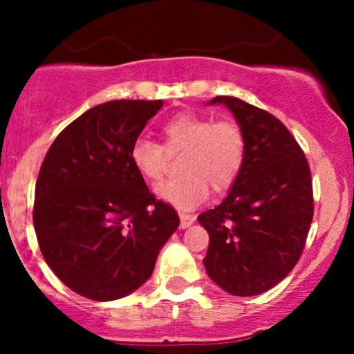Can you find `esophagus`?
<instances>
[{
	"label": "esophagus",
	"mask_w": 354,
	"mask_h": 354,
	"mask_svg": "<svg viewBox=\"0 0 354 354\" xmlns=\"http://www.w3.org/2000/svg\"><path fill=\"white\" fill-rule=\"evenodd\" d=\"M180 219H181L180 226H181L183 230H186V228H189L191 225H193V223H194V219H196V218H194L193 214H186V213H181V214H180Z\"/></svg>",
	"instance_id": "34e87169"
}]
</instances>
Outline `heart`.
I'll return each mask as SVG.
<instances>
[{"instance_id":"heart-1","label":"heart","mask_w":354,"mask_h":354,"mask_svg":"<svg viewBox=\"0 0 354 354\" xmlns=\"http://www.w3.org/2000/svg\"><path fill=\"white\" fill-rule=\"evenodd\" d=\"M165 145L136 138L129 148L133 168L146 181L158 183L166 171L168 151H186L181 171L188 176L158 186L161 200L178 209H193L214 191H226L241 174L246 160V136L233 120H216L194 111H181L163 124Z\"/></svg>"}]
</instances>
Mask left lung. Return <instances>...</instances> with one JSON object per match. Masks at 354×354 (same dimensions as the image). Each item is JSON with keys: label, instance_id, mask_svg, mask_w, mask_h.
<instances>
[{"label": "left lung", "instance_id": "1", "mask_svg": "<svg viewBox=\"0 0 354 354\" xmlns=\"http://www.w3.org/2000/svg\"><path fill=\"white\" fill-rule=\"evenodd\" d=\"M211 103L231 109L246 136V160L230 194L198 216L208 231L206 273L234 296L271 290L291 273L313 221V181L301 146L278 118L233 96Z\"/></svg>", "mask_w": 354, "mask_h": 354}]
</instances>
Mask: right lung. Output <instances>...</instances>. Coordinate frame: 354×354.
I'll use <instances>...</instances> for the list:
<instances>
[{
    "instance_id": "add662e5",
    "label": "right lung",
    "mask_w": 354,
    "mask_h": 354,
    "mask_svg": "<svg viewBox=\"0 0 354 354\" xmlns=\"http://www.w3.org/2000/svg\"><path fill=\"white\" fill-rule=\"evenodd\" d=\"M163 101L116 100L88 109L56 136L39 169L33 223L39 250L70 290L95 301L133 293L180 226L148 189L129 148Z\"/></svg>"
}]
</instances>
